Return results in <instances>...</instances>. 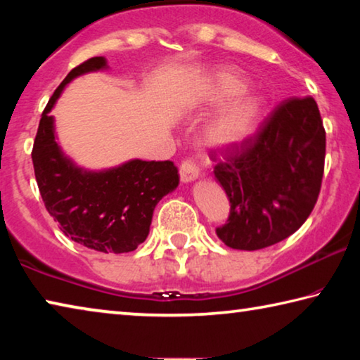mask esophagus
<instances>
[{"instance_id":"esophagus-1","label":"esophagus","mask_w":360,"mask_h":360,"mask_svg":"<svg viewBox=\"0 0 360 360\" xmlns=\"http://www.w3.org/2000/svg\"><path fill=\"white\" fill-rule=\"evenodd\" d=\"M179 174H181L182 182H191V181H195L198 178L200 169L197 167V163H195L192 158H186V160L181 163Z\"/></svg>"}]
</instances>
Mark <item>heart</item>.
Masks as SVG:
<instances>
[{
  "instance_id": "obj_1",
  "label": "heart",
  "mask_w": 360,
  "mask_h": 360,
  "mask_svg": "<svg viewBox=\"0 0 360 360\" xmlns=\"http://www.w3.org/2000/svg\"><path fill=\"white\" fill-rule=\"evenodd\" d=\"M248 81L240 71L221 68L212 72L208 81L206 100L211 105H224L206 124L203 139L214 148H235L251 138L259 125L262 101L259 96L245 94Z\"/></svg>"
}]
</instances>
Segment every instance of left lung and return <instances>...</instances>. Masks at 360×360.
Listing matches in <instances>:
<instances>
[{"label": "left lung", "mask_w": 360, "mask_h": 360, "mask_svg": "<svg viewBox=\"0 0 360 360\" xmlns=\"http://www.w3.org/2000/svg\"><path fill=\"white\" fill-rule=\"evenodd\" d=\"M214 176L230 200L216 233L231 249L257 251L283 241L311 214L321 192L326 130L313 96L283 101L245 143L227 148Z\"/></svg>", "instance_id": "obj_1"}]
</instances>
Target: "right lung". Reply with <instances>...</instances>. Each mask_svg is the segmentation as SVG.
Listing matches in <instances>:
<instances>
[{"instance_id":"obj_1","label":"right lung","mask_w":360,"mask_h":360,"mask_svg":"<svg viewBox=\"0 0 360 360\" xmlns=\"http://www.w3.org/2000/svg\"><path fill=\"white\" fill-rule=\"evenodd\" d=\"M106 68L103 57L72 68L41 115L32 158L49 214L72 241L100 252H130L148 238L157 203L179 184L173 162L130 160L105 172L76 167L60 149L49 115L72 79Z\"/></svg>"}]
</instances>
